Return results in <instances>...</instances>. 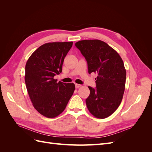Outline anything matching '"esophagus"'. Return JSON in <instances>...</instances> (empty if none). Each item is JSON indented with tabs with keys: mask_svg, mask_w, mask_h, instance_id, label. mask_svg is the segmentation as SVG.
<instances>
[{
	"mask_svg": "<svg viewBox=\"0 0 152 152\" xmlns=\"http://www.w3.org/2000/svg\"><path fill=\"white\" fill-rule=\"evenodd\" d=\"M81 86V85L80 84H75V88H77V89H78V88H79V87Z\"/></svg>",
	"mask_w": 152,
	"mask_h": 152,
	"instance_id": "esophagus-1",
	"label": "esophagus"
}]
</instances>
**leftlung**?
<instances>
[{"label":"left lung","mask_w":152,"mask_h":152,"mask_svg":"<svg viewBox=\"0 0 152 152\" xmlns=\"http://www.w3.org/2000/svg\"><path fill=\"white\" fill-rule=\"evenodd\" d=\"M75 45L86 59L89 73L98 75L96 88L88 87L87 107L96 118H107L118 108L123 98L126 79L124 62L115 50L100 40H80Z\"/></svg>","instance_id":"1"}]
</instances>
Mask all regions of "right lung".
<instances>
[{
	"mask_svg": "<svg viewBox=\"0 0 152 152\" xmlns=\"http://www.w3.org/2000/svg\"><path fill=\"white\" fill-rule=\"evenodd\" d=\"M72 45V42L44 44L26 63L25 80L31 102L37 111L48 118L64 111L75 89L73 83L57 82L54 79L61 73L64 59Z\"/></svg>",
	"mask_w": 152,
	"mask_h": 152,
	"instance_id": "right-lung-1",
	"label": "right lung"
}]
</instances>
